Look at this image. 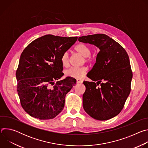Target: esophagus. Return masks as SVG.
Returning a JSON list of instances; mask_svg holds the SVG:
<instances>
[{"mask_svg":"<svg viewBox=\"0 0 148 148\" xmlns=\"http://www.w3.org/2000/svg\"><path fill=\"white\" fill-rule=\"evenodd\" d=\"M82 82V80L81 79H77V84H81Z\"/></svg>","mask_w":148,"mask_h":148,"instance_id":"34e87169","label":"esophagus"}]
</instances>
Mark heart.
<instances>
[{"label": "heart", "instance_id": "b5f03b06", "mask_svg": "<svg viewBox=\"0 0 148 148\" xmlns=\"http://www.w3.org/2000/svg\"><path fill=\"white\" fill-rule=\"evenodd\" d=\"M75 50L79 53L82 57H85L86 61H91L93 58L90 56L91 49L88 46L84 43H79L77 45ZM61 62L62 66L67 67L69 65V54L67 52H65L62 54L61 58ZM87 71L86 67H71L65 71V74L67 77L74 78H82Z\"/></svg>", "mask_w": 148, "mask_h": 148}]
</instances>
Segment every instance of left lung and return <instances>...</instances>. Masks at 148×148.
Returning a JSON list of instances; mask_svg holds the SVG:
<instances>
[{"label":"left lung","instance_id":"obj_1","mask_svg":"<svg viewBox=\"0 0 148 148\" xmlns=\"http://www.w3.org/2000/svg\"><path fill=\"white\" fill-rule=\"evenodd\" d=\"M78 41L94 45L100 50L96 62L87 74L92 81L83 82L86 88L82 96L84 110L97 120L112 118L122 111L131 92L132 72L129 56L106 34L84 36Z\"/></svg>","mask_w":148,"mask_h":148}]
</instances>
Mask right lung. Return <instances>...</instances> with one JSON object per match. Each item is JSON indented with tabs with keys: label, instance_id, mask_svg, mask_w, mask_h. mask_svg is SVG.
I'll return each mask as SVG.
<instances>
[{
	"label": "right lung",
	"instance_id": "1",
	"mask_svg": "<svg viewBox=\"0 0 148 148\" xmlns=\"http://www.w3.org/2000/svg\"><path fill=\"white\" fill-rule=\"evenodd\" d=\"M77 38L47 34L33 41L21 54L16 73L17 91L21 105L30 116L50 119L64 108L66 95L76 79L68 77L59 80L64 75L61 58Z\"/></svg>",
	"mask_w": 148,
	"mask_h": 148
}]
</instances>
